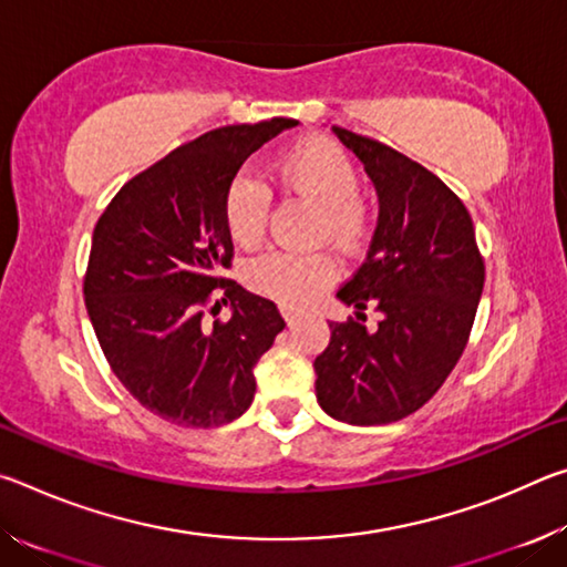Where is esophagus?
I'll use <instances>...</instances> for the list:
<instances>
[{
  "mask_svg": "<svg viewBox=\"0 0 567 567\" xmlns=\"http://www.w3.org/2000/svg\"><path fill=\"white\" fill-rule=\"evenodd\" d=\"M280 312H282V318L287 320V324H295L297 320L302 318V312L297 310V307H292V305H280Z\"/></svg>",
  "mask_w": 567,
  "mask_h": 567,
  "instance_id": "1",
  "label": "esophagus"
}]
</instances>
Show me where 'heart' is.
Listing matches in <instances>:
<instances>
[{"mask_svg":"<svg viewBox=\"0 0 567 567\" xmlns=\"http://www.w3.org/2000/svg\"><path fill=\"white\" fill-rule=\"evenodd\" d=\"M280 185L320 207L318 235L338 245H352L362 235L364 205L360 172L348 152L324 137H307L280 155L275 165ZM270 189L249 172H237L223 197V219L239 247H255L267 233ZM334 265L322 252L272 249L247 265V282L282 302L305 305L332 282Z\"/></svg>","mask_w":567,"mask_h":567,"instance_id":"1","label":"heart"}]
</instances>
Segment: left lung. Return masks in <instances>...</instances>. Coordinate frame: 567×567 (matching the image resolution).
Segmentation results:
<instances>
[{"label":"left lung","instance_id":"obj_1","mask_svg":"<svg viewBox=\"0 0 567 567\" xmlns=\"http://www.w3.org/2000/svg\"><path fill=\"white\" fill-rule=\"evenodd\" d=\"M378 189L380 215L368 257L342 290L350 322H330V344L315 360V392L330 417L388 425L435 395L473 330L485 265L465 205L417 162L332 127ZM379 328L359 322L367 305Z\"/></svg>","mask_w":567,"mask_h":567}]
</instances>
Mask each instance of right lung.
Returning a JSON list of instances; mask_svg holds the SVG:
<instances>
[{
  "instance_id": "1",
  "label": "right lung",
  "mask_w": 567,
  "mask_h": 567,
  "mask_svg": "<svg viewBox=\"0 0 567 567\" xmlns=\"http://www.w3.org/2000/svg\"><path fill=\"white\" fill-rule=\"evenodd\" d=\"M297 124L275 117L203 134L130 179L94 227L84 302L100 348L130 395L177 425L243 415L255 364L285 330L272 300L219 277L233 257L223 197L252 152ZM217 286L234 310L207 323Z\"/></svg>"
}]
</instances>
